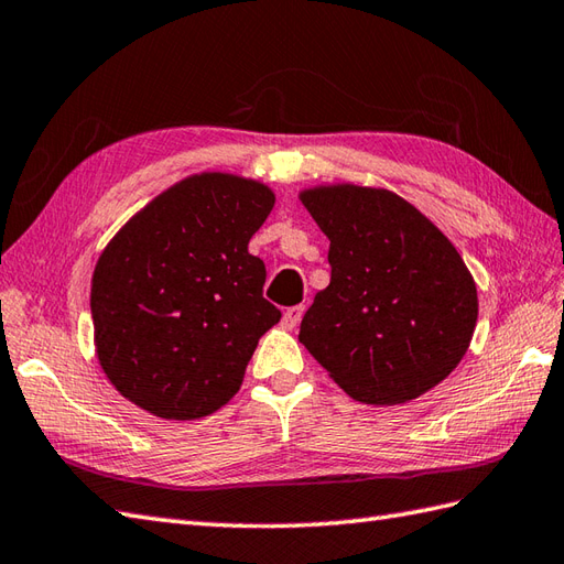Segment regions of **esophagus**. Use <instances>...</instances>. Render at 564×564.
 <instances>
[{
    "label": "esophagus",
    "instance_id": "esophagus-1",
    "mask_svg": "<svg viewBox=\"0 0 564 564\" xmlns=\"http://www.w3.org/2000/svg\"><path fill=\"white\" fill-rule=\"evenodd\" d=\"M303 312H305V307H303V305L288 307V310L283 312V317H281L283 329H295V326L300 324V319H303Z\"/></svg>",
    "mask_w": 564,
    "mask_h": 564
}]
</instances>
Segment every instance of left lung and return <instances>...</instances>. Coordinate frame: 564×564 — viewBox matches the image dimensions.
Segmentation results:
<instances>
[{
	"label": "left lung",
	"mask_w": 564,
	"mask_h": 564,
	"mask_svg": "<svg viewBox=\"0 0 564 564\" xmlns=\"http://www.w3.org/2000/svg\"><path fill=\"white\" fill-rule=\"evenodd\" d=\"M300 202L329 238L332 264L300 344L362 403H405L447 379L478 319L474 276L447 235L389 189L344 182Z\"/></svg>",
	"instance_id": "8db88e82"
}]
</instances>
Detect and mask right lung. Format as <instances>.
<instances>
[{"label": "right lung", "mask_w": 564, "mask_h": 564, "mask_svg": "<svg viewBox=\"0 0 564 564\" xmlns=\"http://www.w3.org/2000/svg\"><path fill=\"white\" fill-rule=\"evenodd\" d=\"M276 196L257 180L199 173L155 196L105 247L90 281L102 372L165 421L226 405L281 310L261 295L252 235Z\"/></svg>", "instance_id": "1"}]
</instances>
